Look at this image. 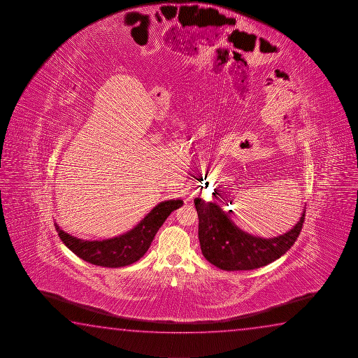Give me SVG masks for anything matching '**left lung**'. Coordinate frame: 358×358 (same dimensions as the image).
I'll list each match as a JSON object with an SVG mask.
<instances>
[{
	"mask_svg": "<svg viewBox=\"0 0 358 358\" xmlns=\"http://www.w3.org/2000/svg\"><path fill=\"white\" fill-rule=\"evenodd\" d=\"M194 206L199 219L198 238L203 256L224 271L255 270L280 259L296 243L306 219L304 210L289 231L264 238L238 228L215 203L196 198Z\"/></svg>",
	"mask_w": 358,
	"mask_h": 358,
	"instance_id": "obj_1",
	"label": "left lung"
}]
</instances>
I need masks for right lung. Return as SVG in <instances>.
Here are the masks:
<instances>
[{"mask_svg": "<svg viewBox=\"0 0 358 358\" xmlns=\"http://www.w3.org/2000/svg\"><path fill=\"white\" fill-rule=\"evenodd\" d=\"M181 199H170L154 207L134 228L115 238L106 240H83L65 233L55 223L59 238L68 249L88 264L118 268L134 264L150 248L161 225L173 210L182 207Z\"/></svg>", "mask_w": 358, "mask_h": 358, "instance_id": "obj_1", "label": "right lung"}]
</instances>
